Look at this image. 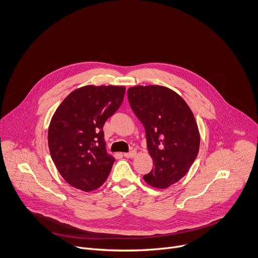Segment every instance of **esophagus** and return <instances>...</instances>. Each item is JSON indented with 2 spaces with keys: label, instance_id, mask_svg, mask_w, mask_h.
Wrapping results in <instances>:
<instances>
[{
  "label": "esophagus",
  "instance_id": "34e87169",
  "mask_svg": "<svg viewBox=\"0 0 258 258\" xmlns=\"http://www.w3.org/2000/svg\"><path fill=\"white\" fill-rule=\"evenodd\" d=\"M136 155H137V151H135V150H133L128 153H123V156L126 158H134V157H136Z\"/></svg>",
  "mask_w": 258,
  "mask_h": 258
}]
</instances>
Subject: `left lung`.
Listing matches in <instances>:
<instances>
[{
  "label": "left lung",
  "instance_id": "obj_1",
  "mask_svg": "<svg viewBox=\"0 0 258 258\" xmlns=\"http://www.w3.org/2000/svg\"><path fill=\"white\" fill-rule=\"evenodd\" d=\"M134 113L143 123L154 168L144 175L151 187L166 189L189 171L200 146L192 110L178 94L163 86H135L127 90Z\"/></svg>",
  "mask_w": 258,
  "mask_h": 258
}]
</instances>
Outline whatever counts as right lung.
I'll return each mask as SVG.
<instances>
[{"instance_id": "obj_1", "label": "right lung", "mask_w": 258, "mask_h": 258, "mask_svg": "<svg viewBox=\"0 0 258 258\" xmlns=\"http://www.w3.org/2000/svg\"><path fill=\"white\" fill-rule=\"evenodd\" d=\"M123 86H85L72 91L52 116L51 157L70 186L85 192L101 187L115 158L107 153L103 125L120 107Z\"/></svg>"}]
</instances>
